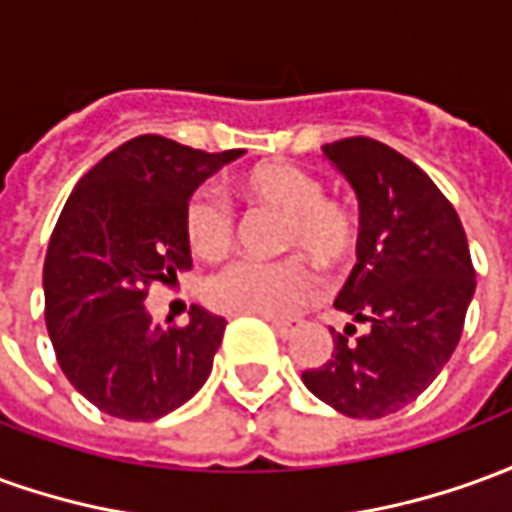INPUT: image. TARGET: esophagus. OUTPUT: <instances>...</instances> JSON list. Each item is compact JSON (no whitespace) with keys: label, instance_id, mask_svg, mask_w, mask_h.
<instances>
[{"label":"esophagus","instance_id":"1","mask_svg":"<svg viewBox=\"0 0 512 512\" xmlns=\"http://www.w3.org/2000/svg\"><path fill=\"white\" fill-rule=\"evenodd\" d=\"M271 327H274V332H277L280 338H291L293 332L302 327V321H299V318H274Z\"/></svg>","mask_w":512,"mask_h":512}]
</instances>
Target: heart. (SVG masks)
Wrapping results in <instances>:
<instances>
[{
	"label": "heart",
	"mask_w": 512,
	"mask_h": 512,
	"mask_svg": "<svg viewBox=\"0 0 512 512\" xmlns=\"http://www.w3.org/2000/svg\"><path fill=\"white\" fill-rule=\"evenodd\" d=\"M238 191L252 207L280 213V249L310 257L324 271L341 268L357 252L360 221L355 210L324 196V182L316 174L291 163H263L238 177ZM182 230L191 252L202 260H221L235 241L230 207L207 188L188 199ZM313 293L316 277L302 257L274 263L241 260L219 271L205 288L210 307L260 318L291 316Z\"/></svg>",
	"instance_id": "1"
}]
</instances>
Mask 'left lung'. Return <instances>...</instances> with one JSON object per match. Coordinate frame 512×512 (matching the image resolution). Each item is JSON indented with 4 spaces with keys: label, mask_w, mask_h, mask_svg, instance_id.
<instances>
[{
    "label": "left lung",
    "mask_w": 512,
    "mask_h": 512,
    "mask_svg": "<svg viewBox=\"0 0 512 512\" xmlns=\"http://www.w3.org/2000/svg\"><path fill=\"white\" fill-rule=\"evenodd\" d=\"M324 155L360 202L357 266L335 307L366 330H330V360L302 382L343 416H391L430 388L463 335L477 288L466 230L441 188L388 144L355 135Z\"/></svg>",
    "instance_id": "left-lung-1"
}]
</instances>
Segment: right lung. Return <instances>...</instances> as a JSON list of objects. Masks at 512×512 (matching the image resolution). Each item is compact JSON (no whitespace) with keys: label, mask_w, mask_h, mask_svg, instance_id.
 Here are the masks:
<instances>
[{"label":"right lung","mask_w":512,"mask_h":512,"mask_svg":"<svg viewBox=\"0 0 512 512\" xmlns=\"http://www.w3.org/2000/svg\"><path fill=\"white\" fill-rule=\"evenodd\" d=\"M238 155L138 135L71 191L44 260L46 330L63 374L107 416L155 421L210 377L227 321L194 305L185 327H160L144 299L191 268L185 205Z\"/></svg>","instance_id":"right-lung-1"}]
</instances>
